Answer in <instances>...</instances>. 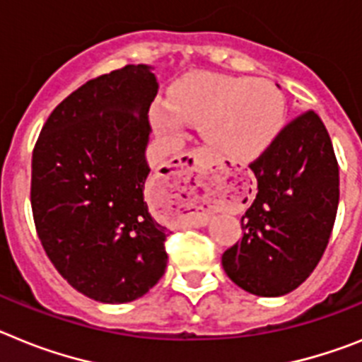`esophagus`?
Masks as SVG:
<instances>
[{
  "label": "esophagus",
  "instance_id": "obj_1",
  "mask_svg": "<svg viewBox=\"0 0 362 362\" xmlns=\"http://www.w3.org/2000/svg\"><path fill=\"white\" fill-rule=\"evenodd\" d=\"M182 162H184V175H182L180 178H178V189L182 191H187V193H199L200 189H202V178L197 175V173L204 171V169H211L213 165H215V162H213L209 156L206 155V153H202V151H193V153H187V155H184V158H182ZM189 215H193V213H189Z\"/></svg>",
  "mask_w": 362,
  "mask_h": 362
}]
</instances>
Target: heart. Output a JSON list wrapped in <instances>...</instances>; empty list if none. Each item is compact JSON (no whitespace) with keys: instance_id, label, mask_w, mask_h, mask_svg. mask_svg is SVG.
Masks as SVG:
<instances>
[{"instance_id":"heart-1","label":"heart","mask_w":362,"mask_h":362,"mask_svg":"<svg viewBox=\"0 0 362 362\" xmlns=\"http://www.w3.org/2000/svg\"><path fill=\"white\" fill-rule=\"evenodd\" d=\"M151 122L162 136L184 134L185 122L200 124L204 142L226 158L262 156L282 133L284 96L272 81L191 72L175 83L169 102L156 98Z\"/></svg>"}]
</instances>
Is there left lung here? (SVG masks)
<instances>
[{
	"mask_svg": "<svg viewBox=\"0 0 362 362\" xmlns=\"http://www.w3.org/2000/svg\"><path fill=\"white\" fill-rule=\"evenodd\" d=\"M250 169L257 197L222 268L247 293L281 297L312 275L337 215L339 165L322 120L297 116Z\"/></svg>",
	"mask_w": 362,
	"mask_h": 362,
	"instance_id": "8db88e82",
	"label": "left lung"
}]
</instances>
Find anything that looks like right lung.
<instances>
[{
	"label": "right lung",
	"mask_w": 362,
	"mask_h": 362,
	"mask_svg": "<svg viewBox=\"0 0 362 362\" xmlns=\"http://www.w3.org/2000/svg\"><path fill=\"white\" fill-rule=\"evenodd\" d=\"M156 93L149 65L94 78L50 112L34 147L37 237L59 275L98 303L144 297L168 266V229L144 202Z\"/></svg>",
	"instance_id": "add662e5"
}]
</instances>
